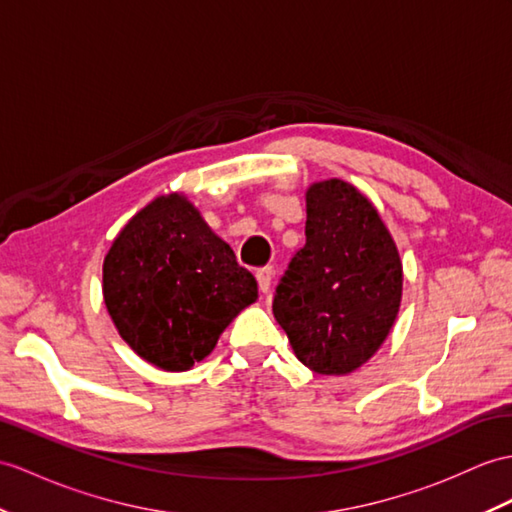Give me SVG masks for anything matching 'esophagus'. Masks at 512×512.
<instances>
[{"mask_svg": "<svg viewBox=\"0 0 512 512\" xmlns=\"http://www.w3.org/2000/svg\"><path fill=\"white\" fill-rule=\"evenodd\" d=\"M255 277H257V283H259V290L266 294V292L270 290V283H272V268H270V266L259 268V270L255 272Z\"/></svg>", "mask_w": 512, "mask_h": 512, "instance_id": "esophagus-1", "label": "esophagus"}]
</instances>
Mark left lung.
Here are the masks:
<instances>
[{
    "label": "left lung",
    "mask_w": 512,
    "mask_h": 512,
    "mask_svg": "<svg viewBox=\"0 0 512 512\" xmlns=\"http://www.w3.org/2000/svg\"><path fill=\"white\" fill-rule=\"evenodd\" d=\"M305 202V246L277 285L272 314L307 368L347 375L373 358L395 325L401 259L360 189L329 178L310 185Z\"/></svg>",
    "instance_id": "1"
}]
</instances>
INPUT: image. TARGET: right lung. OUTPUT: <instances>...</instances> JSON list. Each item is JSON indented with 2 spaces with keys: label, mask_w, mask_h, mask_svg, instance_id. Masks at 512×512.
Segmentation results:
<instances>
[{
  "label": "right lung",
  "mask_w": 512,
  "mask_h": 512,
  "mask_svg": "<svg viewBox=\"0 0 512 512\" xmlns=\"http://www.w3.org/2000/svg\"><path fill=\"white\" fill-rule=\"evenodd\" d=\"M104 303L139 358L163 371L205 360L244 307L255 277L183 194L154 198L115 237L102 266Z\"/></svg>",
  "instance_id": "obj_1"
}]
</instances>
